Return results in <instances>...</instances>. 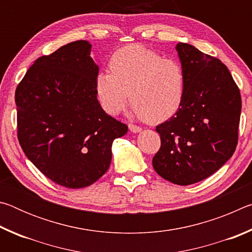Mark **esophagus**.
I'll return each instance as SVG.
<instances>
[{"instance_id": "1", "label": "esophagus", "mask_w": 252, "mask_h": 252, "mask_svg": "<svg viewBox=\"0 0 252 252\" xmlns=\"http://www.w3.org/2000/svg\"><path fill=\"white\" fill-rule=\"evenodd\" d=\"M129 129L131 132H133V133H138V132L141 131L142 129L139 126H135V125H132V123H130L129 125Z\"/></svg>"}]
</instances>
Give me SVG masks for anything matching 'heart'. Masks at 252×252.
Instances as JSON below:
<instances>
[{
  "instance_id": "heart-1",
  "label": "heart",
  "mask_w": 252,
  "mask_h": 252,
  "mask_svg": "<svg viewBox=\"0 0 252 252\" xmlns=\"http://www.w3.org/2000/svg\"><path fill=\"white\" fill-rule=\"evenodd\" d=\"M110 72H100L95 93L101 108L117 116L130 102L143 120L160 123L172 118L186 95V74L180 62L132 44L116 51Z\"/></svg>"
}]
</instances>
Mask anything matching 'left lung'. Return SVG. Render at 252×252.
Segmentation results:
<instances>
[{
    "label": "left lung",
    "mask_w": 252,
    "mask_h": 252,
    "mask_svg": "<svg viewBox=\"0 0 252 252\" xmlns=\"http://www.w3.org/2000/svg\"><path fill=\"white\" fill-rule=\"evenodd\" d=\"M186 74L180 110L156 131L161 147L152 159L156 172L179 186L210 177L232 157L238 144L241 95L219 59L178 43Z\"/></svg>",
    "instance_id": "obj_1"
}]
</instances>
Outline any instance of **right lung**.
Instances as JSON below:
<instances>
[{
  "mask_svg": "<svg viewBox=\"0 0 252 252\" xmlns=\"http://www.w3.org/2000/svg\"><path fill=\"white\" fill-rule=\"evenodd\" d=\"M90 52L80 40L40 57L15 91L21 148L46 178L70 189L108 171L113 140L127 131L97 101L99 66Z\"/></svg>",
  "mask_w": 252,
  "mask_h": 252,
  "instance_id": "right-lung-1",
  "label": "right lung"
}]
</instances>
